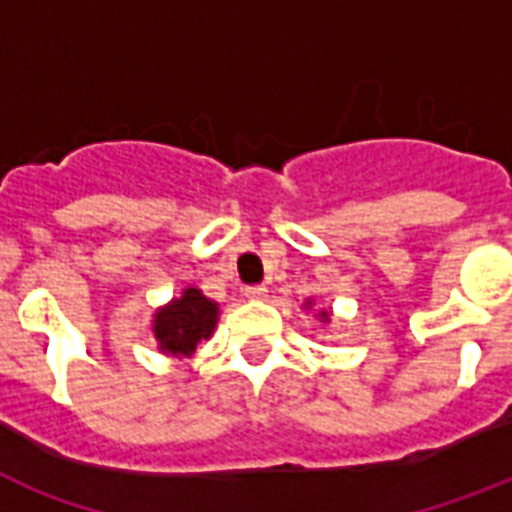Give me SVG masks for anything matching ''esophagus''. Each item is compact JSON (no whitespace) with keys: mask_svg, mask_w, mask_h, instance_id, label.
Here are the masks:
<instances>
[{"mask_svg":"<svg viewBox=\"0 0 512 512\" xmlns=\"http://www.w3.org/2000/svg\"><path fill=\"white\" fill-rule=\"evenodd\" d=\"M244 295H247L249 300H265V297H268V289H265L263 284H252V287L244 289Z\"/></svg>","mask_w":512,"mask_h":512,"instance_id":"34e87169","label":"esophagus"}]
</instances>
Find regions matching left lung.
<instances>
[{
  "label": "left lung",
  "instance_id": "obj_1",
  "mask_svg": "<svg viewBox=\"0 0 512 512\" xmlns=\"http://www.w3.org/2000/svg\"><path fill=\"white\" fill-rule=\"evenodd\" d=\"M321 316H324V319H327V313H321Z\"/></svg>",
  "mask_w": 512,
  "mask_h": 512
}]
</instances>
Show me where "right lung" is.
I'll list each match as a JSON object with an SVG mask.
<instances>
[{
    "mask_svg": "<svg viewBox=\"0 0 512 512\" xmlns=\"http://www.w3.org/2000/svg\"><path fill=\"white\" fill-rule=\"evenodd\" d=\"M217 321V305L199 289H185L180 300H172L162 313H156L154 335L162 350L188 356L201 337H209Z\"/></svg>",
    "mask_w": 512,
    "mask_h": 512,
    "instance_id": "obj_1",
    "label": "right lung"
}]
</instances>
